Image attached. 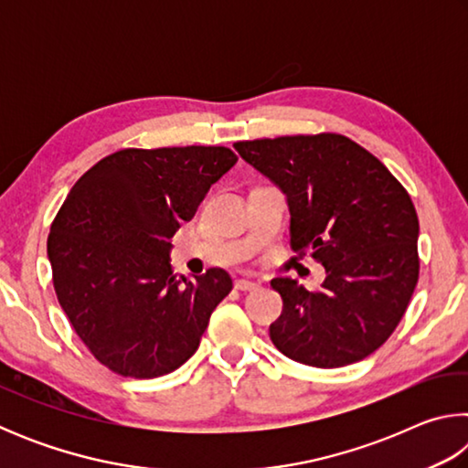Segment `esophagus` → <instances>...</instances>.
<instances>
[{
    "mask_svg": "<svg viewBox=\"0 0 468 468\" xmlns=\"http://www.w3.org/2000/svg\"><path fill=\"white\" fill-rule=\"evenodd\" d=\"M260 287V282L250 281V279H235V289L239 291H256Z\"/></svg>",
    "mask_w": 468,
    "mask_h": 468,
    "instance_id": "34e87169",
    "label": "esophagus"
}]
</instances>
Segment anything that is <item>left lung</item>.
Here are the masks:
<instances>
[{
  "label": "left lung",
  "mask_w": 468,
  "mask_h": 468,
  "mask_svg": "<svg viewBox=\"0 0 468 468\" xmlns=\"http://www.w3.org/2000/svg\"><path fill=\"white\" fill-rule=\"evenodd\" d=\"M245 163L287 194L291 250L326 268L320 289L289 276L271 284L282 314L271 340L289 359L343 367L378 351L419 281V218L386 165L340 133L235 142Z\"/></svg>",
  "instance_id": "1"
}]
</instances>
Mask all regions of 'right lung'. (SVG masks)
Listing matches in <instances>:
<instances>
[{
    "instance_id": "right-lung-1",
    "label": "right lung",
    "mask_w": 468,
    "mask_h": 468,
    "mask_svg": "<svg viewBox=\"0 0 468 468\" xmlns=\"http://www.w3.org/2000/svg\"><path fill=\"white\" fill-rule=\"evenodd\" d=\"M235 163L227 146L123 148L69 189L47 239L53 289L76 335L113 374L148 379L184 366L231 292L220 268L177 281L169 248Z\"/></svg>"
}]
</instances>
